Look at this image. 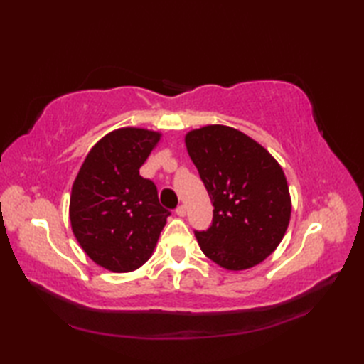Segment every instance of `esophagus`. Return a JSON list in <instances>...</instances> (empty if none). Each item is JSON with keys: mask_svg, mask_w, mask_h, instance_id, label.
I'll list each match as a JSON object with an SVG mask.
<instances>
[{"mask_svg": "<svg viewBox=\"0 0 364 364\" xmlns=\"http://www.w3.org/2000/svg\"><path fill=\"white\" fill-rule=\"evenodd\" d=\"M186 213H188L186 205H180V206L176 208V215H180V218H184V215H186Z\"/></svg>", "mask_w": 364, "mask_h": 364, "instance_id": "obj_1", "label": "esophagus"}]
</instances>
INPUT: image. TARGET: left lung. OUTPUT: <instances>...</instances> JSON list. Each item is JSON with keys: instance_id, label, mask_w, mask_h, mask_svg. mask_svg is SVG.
Returning a JSON list of instances; mask_svg holds the SVG:
<instances>
[{"instance_id": "obj_1", "label": "left lung", "mask_w": 364, "mask_h": 364, "mask_svg": "<svg viewBox=\"0 0 364 364\" xmlns=\"http://www.w3.org/2000/svg\"><path fill=\"white\" fill-rule=\"evenodd\" d=\"M184 142L214 206L211 227L196 231L200 249L227 270L259 264L289 225L282 166L257 141L225 125L192 129Z\"/></svg>"}]
</instances>
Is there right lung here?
Returning <instances> with one entry per match:
<instances>
[{
  "instance_id": "1",
  "label": "right lung",
  "mask_w": 364,
  "mask_h": 364,
  "mask_svg": "<svg viewBox=\"0 0 364 364\" xmlns=\"http://www.w3.org/2000/svg\"><path fill=\"white\" fill-rule=\"evenodd\" d=\"M161 136L134 127L111 131L92 146L73 181V235L87 257L111 272L145 264L170 215L154 183L139 175Z\"/></svg>"
}]
</instances>
